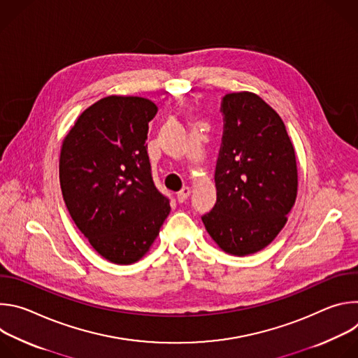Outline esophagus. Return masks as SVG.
<instances>
[{"label":"esophagus","mask_w":358,"mask_h":358,"mask_svg":"<svg viewBox=\"0 0 358 358\" xmlns=\"http://www.w3.org/2000/svg\"><path fill=\"white\" fill-rule=\"evenodd\" d=\"M189 192H191V189L188 187H184L181 191L177 192V201L178 202H185L187 198L189 196Z\"/></svg>","instance_id":"esophagus-1"}]
</instances>
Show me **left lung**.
Masks as SVG:
<instances>
[{
	"instance_id": "obj_1",
	"label": "left lung",
	"mask_w": 358,
	"mask_h": 358,
	"mask_svg": "<svg viewBox=\"0 0 358 358\" xmlns=\"http://www.w3.org/2000/svg\"><path fill=\"white\" fill-rule=\"evenodd\" d=\"M221 113L217 202L201 218L221 249L243 257L285 227L297 194L296 156L283 120L258 94H225Z\"/></svg>"
}]
</instances>
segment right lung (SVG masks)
I'll use <instances>...</instances> for the list:
<instances>
[{
	"label": "right lung",
	"instance_id": "1",
	"mask_svg": "<svg viewBox=\"0 0 358 358\" xmlns=\"http://www.w3.org/2000/svg\"><path fill=\"white\" fill-rule=\"evenodd\" d=\"M151 100L108 96L87 108L62 143L59 181L79 231L105 259L138 261L170 214L147 155Z\"/></svg>",
	"mask_w": 358,
	"mask_h": 358
}]
</instances>
